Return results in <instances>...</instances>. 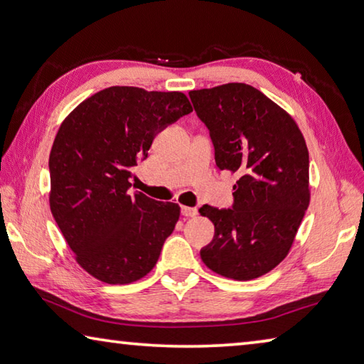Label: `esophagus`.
Returning <instances> with one entry per match:
<instances>
[{"label": "esophagus", "mask_w": 364, "mask_h": 364, "mask_svg": "<svg viewBox=\"0 0 364 364\" xmlns=\"http://www.w3.org/2000/svg\"><path fill=\"white\" fill-rule=\"evenodd\" d=\"M181 213L184 215V217H188V218H191V217H196V215H197V208L183 205V207H181Z\"/></svg>", "instance_id": "obj_1"}]
</instances>
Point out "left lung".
<instances>
[{"mask_svg": "<svg viewBox=\"0 0 364 364\" xmlns=\"http://www.w3.org/2000/svg\"><path fill=\"white\" fill-rule=\"evenodd\" d=\"M189 97L210 130L217 167L239 175L232 208L199 210L215 226L200 258L225 278H260L287 257L310 205L305 138L291 114L250 85L193 90Z\"/></svg>", "mask_w": 364, "mask_h": 364, "instance_id": "1", "label": "left lung"}]
</instances>
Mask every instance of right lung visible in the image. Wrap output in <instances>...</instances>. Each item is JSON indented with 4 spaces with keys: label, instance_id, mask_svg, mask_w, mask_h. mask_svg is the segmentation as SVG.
<instances>
[{
    "label": "right lung",
    "instance_id": "obj_1",
    "mask_svg": "<svg viewBox=\"0 0 364 364\" xmlns=\"http://www.w3.org/2000/svg\"><path fill=\"white\" fill-rule=\"evenodd\" d=\"M193 112L180 91L110 86L60 123L49 154V207L86 273L130 284L156 267L180 205L130 191V176L156 134Z\"/></svg>",
    "mask_w": 364,
    "mask_h": 364
}]
</instances>
